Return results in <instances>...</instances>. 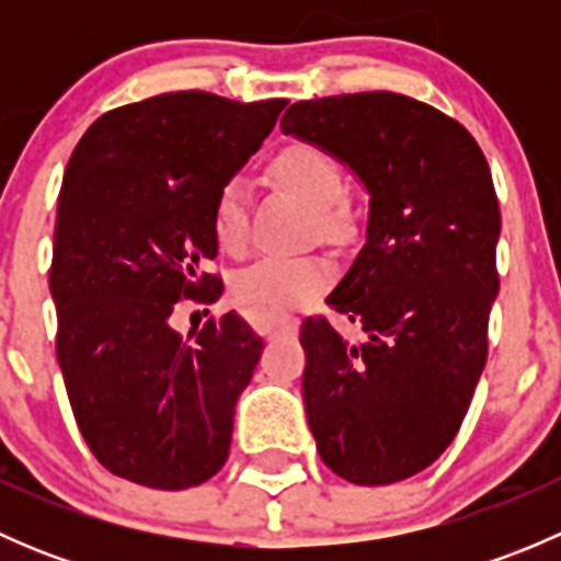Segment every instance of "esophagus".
I'll use <instances>...</instances> for the list:
<instances>
[{"label":"esophagus","instance_id":"obj_1","mask_svg":"<svg viewBox=\"0 0 561 561\" xmlns=\"http://www.w3.org/2000/svg\"><path fill=\"white\" fill-rule=\"evenodd\" d=\"M298 331V320H282L279 325L274 328H263V333L268 339H279V336H293Z\"/></svg>","mask_w":561,"mask_h":561}]
</instances>
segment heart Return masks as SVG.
Returning a JSON list of instances; mask_svg holds the SVG:
<instances>
[{
    "label": "heart",
    "mask_w": 561,
    "mask_h": 561,
    "mask_svg": "<svg viewBox=\"0 0 561 561\" xmlns=\"http://www.w3.org/2000/svg\"><path fill=\"white\" fill-rule=\"evenodd\" d=\"M274 173L287 190L320 211L322 230H339L344 214L336 206L344 197L342 165L314 144H290L274 157ZM211 230L219 249L241 254L249 244V186L244 179L225 181L211 211ZM333 268L317 254H265L233 276V301L257 322L279 320L293 309L314 301L331 282Z\"/></svg>",
    "instance_id": "heart-1"
}]
</instances>
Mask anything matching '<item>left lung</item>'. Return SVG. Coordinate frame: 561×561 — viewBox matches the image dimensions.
Returning <instances> with one entry per match:
<instances>
[{
	"label": "left lung",
	"instance_id": "1",
	"mask_svg": "<svg viewBox=\"0 0 561 561\" xmlns=\"http://www.w3.org/2000/svg\"><path fill=\"white\" fill-rule=\"evenodd\" d=\"M282 133L347 162L369 192L366 244L301 325L304 404L328 469L388 485L432 467L461 428L489 355L500 290V201L463 124L393 92L301 100Z\"/></svg>",
	"mask_w": 561,
	"mask_h": 561
}]
</instances>
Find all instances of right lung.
Listing matches in <instances>:
<instances>
[{
	"mask_svg": "<svg viewBox=\"0 0 561 561\" xmlns=\"http://www.w3.org/2000/svg\"><path fill=\"white\" fill-rule=\"evenodd\" d=\"M287 100L171 92L103 113L67 162L50 296L67 399L94 458L160 491L228 461L236 401L263 339L236 312L173 331L179 304H214L222 279L217 192L260 149Z\"/></svg>",
	"mask_w": 561,
	"mask_h": 561,
	"instance_id": "1",
	"label": "right lung"
}]
</instances>
